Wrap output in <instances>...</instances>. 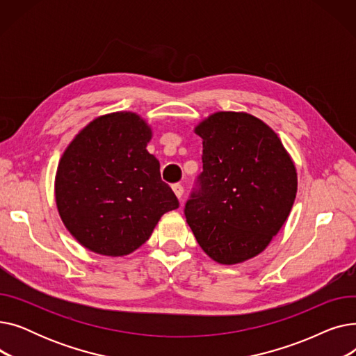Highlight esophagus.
Instances as JSON below:
<instances>
[{
    "label": "esophagus",
    "mask_w": 356,
    "mask_h": 356,
    "mask_svg": "<svg viewBox=\"0 0 356 356\" xmlns=\"http://www.w3.org/2000/svg\"><path fill=\"white\" fill-rule=\"evenodd\" d=\"M173 192H175V195L177 196V199L181 200V196H183V193H184V189H183V186H181L180 183L173 184Z\"/></svg>",
    "instance_id": "esophagus-1"
}]
</instances>
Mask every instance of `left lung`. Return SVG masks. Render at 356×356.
<instances>
[{
    "label": "left lung",
    "mask_w": 356,
    "mask_h": 356,
    "mask_svg": "<svg viewBox=\"0 0 356 356\" xmlns=\"http://www.w3.org/2000/svg\"><path fill=\"white\" fill-rule=\"evenodd\" d=\"M195 133L203 172L186 202V220L216 263H244L267 248L289 218L296 165L274 131L247 112H215Z\"/></svg>",
    "instance_id": "1"
}]
</instances>
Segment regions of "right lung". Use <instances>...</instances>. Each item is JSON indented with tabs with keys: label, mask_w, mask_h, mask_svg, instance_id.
<instances>
[{
	"label": "right lung",
	"mask_w": 356,
	"mask_h": 356,
	"mask_svg": "<svg viewBox=\"0 0 356 356\" xmlns=\"http://www.w3.org/2000/svg\"><path fill=\"white\" fill-rule=\"evenodd\" d=\"M152 128L134 112L90 121L66 147L54 196L66 229L86 250L124 257L153 234L160 218L179 208L147 152Z\"/></svg>",
	"instance_id": "right-lung-1"
}]
</instances>
